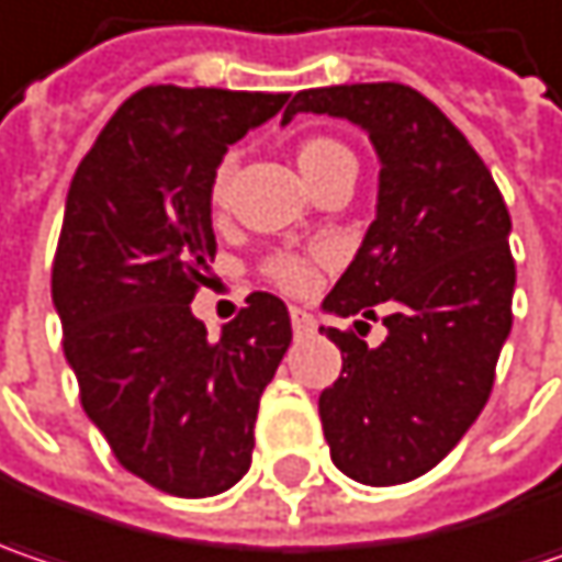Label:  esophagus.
Here are the masks:
<instances>
[{"label":"esophagus","mask_w":562,"mask_h":562,"mask_svg":"<svg viewBox=\"0 0 562 562\" xmlns=\"http://www.w3.org/2000/svg\"><path fill=\"white\" fill-rule=\"evenodd\" d=\"M289 317H292L295 337H308V334H314V317L305 312V308H289Z\"/></svg>","instance_id":"esophagus-1"}]
</instances>
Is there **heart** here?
<instances>
[{"label": "heart", "mask_w": 562, "mask_h": 562, "mask_svg": "<svg viewBox=\"0 0 562 562\" xmlns=\"http://www.w3.org/2000/svg\"><path fill=\"white\" fill-rule=\"evenodd\" d=\"M295 161H299V171L305 181L317 183L324 181L327 175L347 168V165H356L352 151L330 139V136H308L305 143H299L295 149ZM232 171H235V161L225 158L213 175V187H210V196H213V206H225L228 200V183H232ZM263 273L270 280L282 285L285 292H305L312 285V267L305 257H295V254H273L267 263H263Z\"/></svg>", "instance_id": "b5f03b06"}]
</instances>
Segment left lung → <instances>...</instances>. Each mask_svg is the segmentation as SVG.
Wrapping results in <instances>:
<instances>
[{"mask_svg": "<svg viewBox=\"0 0 562 562\" xmlns=\"http://www.w3.org/2000/svg\"><path fill=\"white\" fill-rule=\"evenodd\" d=\"M295 114L344 116L379 151V206L324 312L379 317L369 347L321 327L344 372L317 411L334 464L369 486L432 471L483 411L512 330L515 260L503 193L464 133L401 82L330 85L292 98ZM366 321H356V327Z\"/></svg>", "mask_w": 562, "mask_h": 562, "instance_id": "8db88e82", "label": "left lung"}]
</instances>
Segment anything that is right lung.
Wrapping results in <instances>:
<instances>
[{"label": "right lung", "mask_w": 562, "mask_h": 562, "mask_svg": "<svg viewBox=\"0 0 562 562\" xmlns=\"http://www.w3.org/2000/svg\"><path fill=\"white\" fill-rule=\"evenodd\" d=\"M285 101L149 85L116 108L69 183L53 260L66 362L116 461L183 499L248 474L260 394L292 344L270 292L248 295L218 340L190 312L215 257V168Z\"/></svg>", "instance_id": "1"}]
</instances>
